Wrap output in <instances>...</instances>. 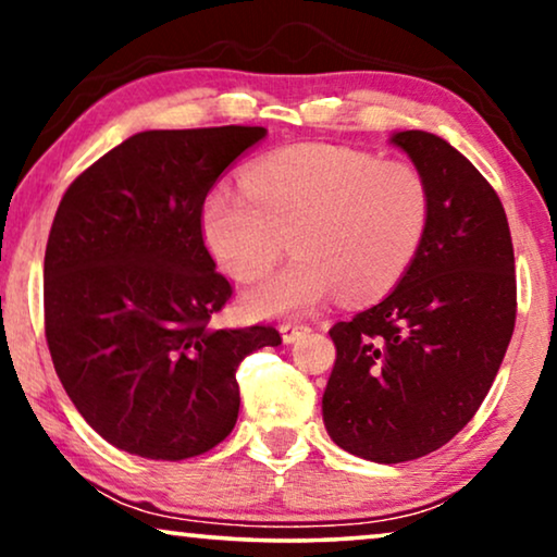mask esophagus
Masks as SVG:
<instances>
[{"mask_svg":"<svg viewBox=\"0 0 557 557\" xmlns=\"http://www.w3.org/2000/svg\"><path fill=\"white\" fill-rule=\"evenodd\" d=\"M280 333H282V341H285V343H295L297 338H302L305 333H310V327L305 323H282Z\"/></svg>","mask_w":557,"mask_h":557,"instance_id":"esophagus-1","label":"esophagus"}]
</instances>
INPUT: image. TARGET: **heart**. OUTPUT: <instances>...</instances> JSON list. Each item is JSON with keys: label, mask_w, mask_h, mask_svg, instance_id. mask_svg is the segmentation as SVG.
<instances>
[{"label": "heart", "mask_w": 557, "mask_h": 557, "mask_svg": "<svg viewBox=\"0 0 557 557\" xmlns=\"http://www.w3.org/2000/svg\"><path fill=\"white\" fill-rule=\"evenodd\" d=\"M432 197L411 163L331 144L264 156L245 186L219 184L201 209L209 252L226 275L249 282L287 245L293 260L245 295L257 318L297 315L327 300L386 295L424 242Z\"/></svg>", "instance_id": "obj_1"}]
</instances>
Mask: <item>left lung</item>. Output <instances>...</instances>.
I'll return each mask as SVG.
<instances>
[{"label": "left lung", "instance_id": "8db88e82", "mask_svg": "<svg viewBox=\"0 0 557 557\" xmlns=\"http://www.w3.org/2000/svg\"><path fill=\"white\" fill-rule=\"evenodd\" d=\"M391 144L429 186L432 214L411 268L379 305L335 323L323 421L341 449L379 465L436 451L480 409L510 346L515 252L503 201L444 138Z\"/></svg>", "mask_w": 557, "mask_h": 557}]
</instances>
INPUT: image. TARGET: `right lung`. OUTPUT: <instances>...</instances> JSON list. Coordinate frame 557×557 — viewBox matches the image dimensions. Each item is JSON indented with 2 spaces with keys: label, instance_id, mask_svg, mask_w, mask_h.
<instances>
[{
  "label": "right lung",
  "instance_id": "obj_1",
  "mask_svg": "<svg viewBox=\"0 0 557 557\" xmlns=\"http://www.w3.org/2000/svg\"><path fill=\"white\" fill-rule=\"evenodd\" d=\"M260 125L144 131L70 184L45 249V335L70 401L119 449L178 461L237 424V368L280 346L230 331L232 297L201 234L203 199Z\"/></svg>",
  "mask_w": 557,
  "mask_h": 557
}]
</instances>
